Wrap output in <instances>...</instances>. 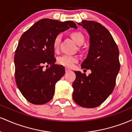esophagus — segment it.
I'll list each match as a JSON object with an SVG mask.
<instances>
[{"instance_id":"34e87169","label":"esophagus","mask_w":132,"mask_h":132,"mask_svg":"<svg viewBox=\"0 0 132 132\" xmlns=\"http://www.w3.org/2000/svg\"><path fill=\"white\" fill-rule=\"evenodd\" d=\"M70 71H71L70 69H68V68H65V72H70Z\"/></svg>"}]
</instances>
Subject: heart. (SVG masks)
<instances>
[{"mask_svg": "<svg viewBox=\"0 0 132 132\" xmlns=\"http://www.w3.org/2000/svg\"><path fill=\"white\" fill-rule=\"evenodd\" d=\"M71 37L73 40L74 42L76 43L78 45H82L85 42V37L84 35L80 32H73L70 34ZM62 36L60 34L57 35L54 38V42H53V48L55 51H57L59 48L60 42H61ZM78 58L76 56L68 55H64L61 57H59L57 62L62 66L70 68L73 66L75 63L78 62Z\"/></svg>", "mask_w": 132, "mask_h": 132, "instance_id": "b5f03b06", "label": "heart"}]
</instances>
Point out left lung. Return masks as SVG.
I'll return each mask as SVG.
<instances>
[{
    "label": "left lung",
    "instance_id": "8db88e82",
    "mask_svg": "<svg viewBox=\"0 0 132 132\" xmlns=\"http://www.w3.org/2000/svg\"><path fill=\"white\" fill-rule=\"evenodd\" d=\"M82 26L90 37L87 57L82 69H90L88 76L80 71L74 72L76 78L72 86V97L75 103L85 108H95L102 104L112 94L120 70L119 50L109 31L100 23L83 20Z\"/></svg>",
    "mask_w": 132,
    "mask_h": 132
}]
</instances>
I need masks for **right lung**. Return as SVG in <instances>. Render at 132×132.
<instances>
[{"label":"right lung","mask_w":132,"mask_h":132,"mask_svg":"<svg viewBox=\"0 0 132 132\" xmlns=\"http://www.w3.org/2000/svg\"><path fill=\"white\" fill-rule=\"evenodd\" d=\"M77 29L73 21L44 19L22 34L14 56L17 87L28 102L42 105L53 98L55 84L65 74L63 66L55 64L53 42L60 32ZM51 67L46 70L43 65Z\"/></svg>","instance_id":"add662e5"}]
</instances>
